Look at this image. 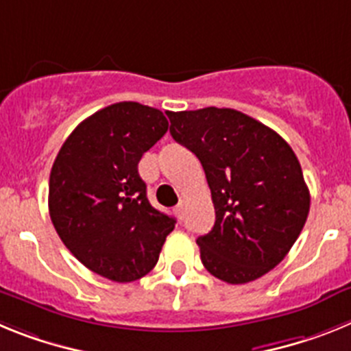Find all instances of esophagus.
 Returning a JSON list of instances; mask_svg holds the SVG:
<instances>
[{
    "instance_id": "1",
    "label": "esophagus",
    "mask_w": 351,
    "mask_h": 351,
    "mask_svg": "<svg viewBox=\"0 0 351 351\" xmlns=\"http://www.w3.org/2000/svg\"><path fill=\"white\" fill-rule=\"evenodd\" d=\"M173 214H176V216H178L179 219H182L184 218V204H179V206H176L173 207Z\"/></svg>"
}]
</instances>
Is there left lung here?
I'll return each mask as SVG.
<instances>
[{
  "label": "left lung",
  "mask_w": 351,
  "mask_h": 351,
  "mask_svg": "<svg viewBox=\"0 0 351 351\" xmlns=\"http://www.w3.org/2000/svg\"><path fill=\"white\" fill-rule=\"evenodd\" d=\"M170 135L200 160L216 221L197 239L204 267L230 285L255 281L287 256L308 219L309 190L295 153L234 108L167 112Z\"/></svg>",
  "instance_id": "8db88e82"
}]
</instances>
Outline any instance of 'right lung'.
<instances>
[{
	"instance_id": "right-lung-1",
	"label": "right lung",
	"mask_w": 351,
	"mask_h": 351,
	"mask_svg": "<svg viewBox=\"0 0 351 351\" xmlns=\"http://www.w3.org/2000/svg\"><path fill=\"white\" fill-rule=\"evenodd\" d=\"M169 130L161 110L119 101L84 119L61 145L49 179V214L82 265L116 283L156 265L176 219L147 200L138 161Z\"/></svg>"
}]
</instances>
